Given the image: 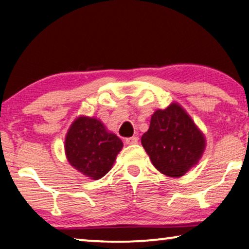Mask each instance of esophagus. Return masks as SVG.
Returning <instances> with one entry per match:
<instances>
[{
    "instance_id": "1",
    "label": "esophagus",
    "mask_w": 249,
    "mask_h": 249,
    "mask_svg": "<svg viewBox=\"0 0 249 249\" xmlns=\"http://www.w3.org/2000/svg\"><path fill=\"white\" fill-rule=\"evenodd\" d=\"M126 144L127 145H134V144H137V142H139V137L136 136H133V137H128V139H126Z\"/></svg>"
}]
</instances>
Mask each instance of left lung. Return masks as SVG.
Instances as JSON below:
<instances>
[{"mask_svg": "<svg viewBox=\"0 0 249 249\" xmlns=\"http://www.w3.org/2000/svg\"><path fill=\"white\" fill-rule=\"evenodd\" d=\"M141 141L157 171L176 178L198 164L206 147L204 133L176 102L153 113Z\"/></svg>", "mask_w": 249, "mask_h": 249, "instance_id": "obj_1", "label": "left lung"}]
</instances>
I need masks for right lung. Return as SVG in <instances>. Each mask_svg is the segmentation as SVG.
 I'll return each mask as SVG.
<instances>
[{"label":"right lung","instance_id":"add662e5","mask_svg":"<svg viewBox=\"0 0 249 249\" xmlns=\"http://www.w3.org/2000/svg\"><path fill=\"white\" fill-rule=\"evenodd\" d=\"M123 142L96 117L81 115L65 136V155L71 166L90 179H100L112 169Z\"/></svg>","mask_w":249,"mask_h":249}]
</instances>
